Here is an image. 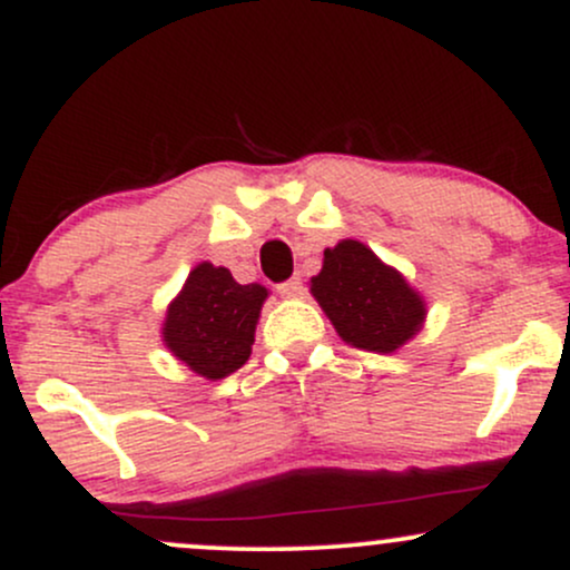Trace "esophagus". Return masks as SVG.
<instances>
[{
    "instance_id": "1",
    "label": "esophagus",
    "mask_w": 570,
    "mask_h": 570,
    "mask_svg": "<svg viewBox=\"0 0 570 570\" xmlns=\"http://www.w3.org/2000/svg\"><path fill=\"white\" fill-rule=\"evenodd\" d=\"M278 294L281 297H299V294H303V278L292 276L289 281H284V284H278Z\"/></svg>"
}]
</instances>
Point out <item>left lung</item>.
I'll return each instance as SVG.
<instances>
[{
  "label": "left lung",
  "instance_id": "obj_1",
  "mask_svg": "<svg viewBox=\"0 0 570 570\" xmlns=\"http://www.w3.org/2000/svg\"><path fill=\"white\" fill-rule=\"evenodd\" d=\"M337 335L356 348L391 353L421 330L426 307L396 271L367 246L343 240L324 252V267L311 281Z\"/></svg>",
  "mask_w": 570,
  "mask_h": 570
}]
</instances>
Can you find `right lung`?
Wrapping results in <instances>:
<instances>
[{"label":"right lung","mask_w":570,"mask_h":570,"mask_svg":"<svg viewBox=\"0 0 570 570\" xmlns=\"http://www.w3.org/2000/svg\"><path fill=\"white\" fill-rule=\"evenodd\" d=\"M265 297V286H240L227 267L203 263L168 307L163 340L189 370L219 381L246 364Z\"/></svg>","instance_id":"1"}]
</instances>
